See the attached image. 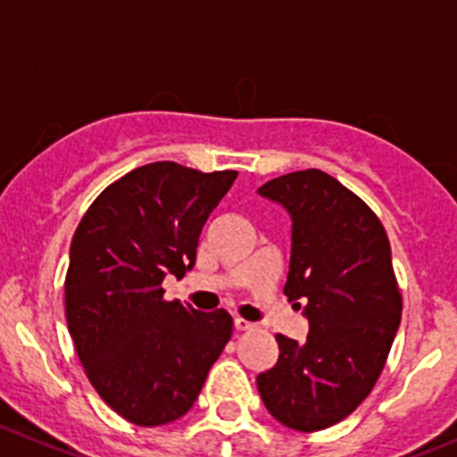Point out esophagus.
Instances as JSON below:
<instances>
[{"label":"esophagus","instance_id":"34e87169","mask_svg":"<svg viewBox=\"0 0 457 457\" xmlns=\"http://www.w3.org/2000/svg\"><path fill=\"white\" fill-rule=\"evenodd\" d=\"M234 327H237L238 331H248L253 329V322H248V320H243V318H234Z\"/></svg>","mask_w":457,"mask_h":457}]
</instances>
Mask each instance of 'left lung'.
Here are the masks:
<instances>
[{
    "label": "left lung",
    "instance_id": "obj_1",
    "mask_svg": "<svg viewBox=\"0 0 457 457\" xmlns=\"http://www.w3.org/2000/svg\"><path fill=\"white\" fill-rule=\"evenodd\" d=\"M291 216L284 293L305 302L304 343L277 334L275 368L257 377L263 406L302 433L329 428L372 392L390 353L402 293L381 220L325 170L287 173L257 189Z\"/></svg>",
    "mask_w": 457,
    "mask_h": 457
}]
</instances>
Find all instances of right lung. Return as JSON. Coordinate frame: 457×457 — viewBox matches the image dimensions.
<instances>
[{
  "instance_id": "right-lung-1",
  "label": "right lung",
  "mask_w": 457,
  "mask_h": 457,
  "mask_svg": "<svg viewBox=\"0 0 457 457\" xmlns=\"http://www.w3.org/2000/svg\"><path fill=\"white\" fill-rule=\"evenodd\" d=\"M237 170L153 162L112 182L76 228L65 279L67 327L94 390L123 420L162 426L191 411L232 336L225 309L164 300Z\"/></svg>"
}]
</instances>
